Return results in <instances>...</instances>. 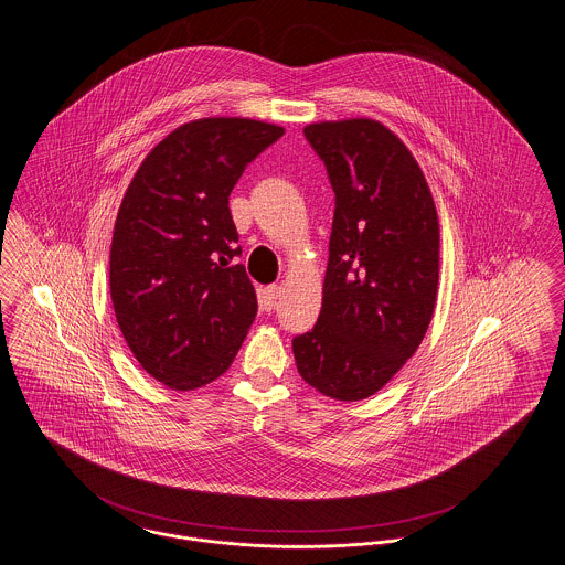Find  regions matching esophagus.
<instances>
[{
	"label": "esophagus",
	"instance_id": "obj_1",
	"mask_svg": "<svg viewBox=\"0 0 565 565\" xmlns=\"http://www.w3.org/2000/svg\"><path fill=\"white\" fill-rule=\"evenodd\" d=\"M281 297V288L279 286H266V288H262L260 292V303L266 311H270L275 305H277V299Z\"/></svg>",
	"mask_w": 565,
	"mask_h": 565
}]
</instances>
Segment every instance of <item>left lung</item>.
I'll return each instance as SVG.
<instances>
[{"label":"left lung","instance_id":"8db88e82","mask_svg":"<svg viewBox=\"0 0 565 565\" xmlns=\"http://www.w3.org/2000/svg\"><path fill=\"white\" fill-rule=\"evenodd\" d=\"M303 132L324 161L335 213L322 309L292 352L307 385L354 402L390 383L433 320L435 200L415 157L381 122H316Z\"/></svg>","mask_w":565,"mask_h":565}]
</instances>
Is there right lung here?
<instances>
[{
    "mask_svg": "<svg viewBox=\"0 0 565 565\" xmlns=\"http://www.w3.org/2000/svg\"><path fill=\"white\" fill-rule=\"evenodd\" d=\"M284 135L249 118H202L172 130L143 159L120 204L109 290L139 365L170 390L213 383L258 313L230 193Z\"/></svg>",
    "mask_w": 565,
    "mask_h": 565,
    "instance_id": "right-lung-1",
    "label": "right lung"
}]
</instances>
